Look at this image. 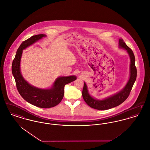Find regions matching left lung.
Listing matches in <instances>:
<instances>
[{
    "mask_svg": "<svg viewBox=\"0 0 150 150\" xmlns=\"http://www.w3.org/2000/svg\"><path fill=\"white\" fill-rule=\"evenodd\" d=\"M118 46L120 49H123L126 50L130 57V74L129 78L126 84L120 91L114 95L99 100L91 96L88 91L87 85L84 82V87L82 91V96L85 102L90 107L97 110H107L120 105L128 97L132 86L137 78V68L135 67V59L132 50L129 47L122 38L119 39Z\"/></svg>",
    "mask_w": 150,
    "mask_h": 150,
    "instance_id": "left-lung-1",
    "label": "left lung"
}]
</instances>
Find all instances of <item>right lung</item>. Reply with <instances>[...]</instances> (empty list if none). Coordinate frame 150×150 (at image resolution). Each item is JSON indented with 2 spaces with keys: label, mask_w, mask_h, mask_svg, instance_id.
Wrapping results in <instances>:
<instances>
[{
  "label": "right lung",
  "mask_w": 150,
  "mask_h": 150,
  "mask_svg": "<svg viewBox=\"0 0 150 150\" xmlns=\"http://www.w3.org/2000/svg\"><path fill=\"white\" fill-rule=\"evenodd\" d=\"M46 36L44 34L33 35L23 42L18 48L12 64V72L20 95L28 103L41 108H49L58 105L64 96L65 85L76 79L75 75L59 76L55 80L51 87L40 88L31 85L24 78L20 70L23 50Z\"/></svg>",
  "instance_id": "1"
}]
</instances>
